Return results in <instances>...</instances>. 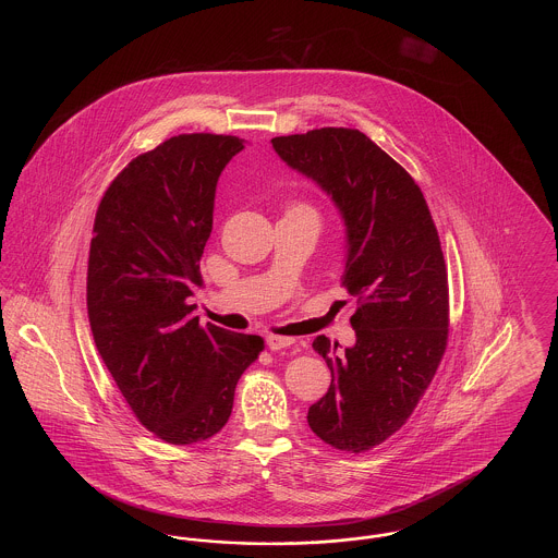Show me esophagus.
I'll list each match as a JSON object with an SVG mask.
<instances>
[{
    "label": "esophagus",
    "instance_id": "34e87169",
    "mask_svg": "<svg viewBox=\"0 0 558 558\" xmlns=\"http://www.w3.org/2000/svg\"><path fill=\"white\" fill-rule=\"evenodd\" d=\"M294 343V339L291 337H278V335H267L266 337V345L271 349V351H278V349H287V347H291Z\"/></svg>",
    "mask_w": 558,
    "mask_h": 558
}]
</instances>
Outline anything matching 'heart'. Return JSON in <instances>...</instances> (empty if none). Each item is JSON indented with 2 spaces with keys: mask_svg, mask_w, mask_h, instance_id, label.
I'll list each match as a JSON object with an SVG mask.
<instances>
[{
  "mask_svg": "<svg viewBox=\"0 0 558 558\" xmlns=\"http://www.w3.org/2000/svg\"><path fill=\"white\" fill-rule=\"evenodd\" d=\"M292 211L307 213V215H312V217L318 221V215H316V211H314L312 207H307V205H296V207H292Z\"/></svg>",
  "mask_w": 558,
  "mask_h": 558,
  "instance_id": "heart-1",
  "label": "heart"
}]
</instances>
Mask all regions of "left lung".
Segmentation results:
<instances>
[{
  "mask_svg": "<svg viewBox=\"0 0 558 558\" xmlns=\"http://www.w3.org/2000/svg\"><path fill=\"white\" fill-rule=\"evenodd\" d=\"M291 169L318 184L345 226L343 287L355 299V343L324 335L314 349L330 387L307 423L337 450H371L410 418L448 345V271L425 196L366 133L322 128L271 140Z\"/></svg>",
  "mask_w": 558,
  "mask_h": 558,
  "instance_id": "obj_1",
  "label": "left lung"
}]
</instances>
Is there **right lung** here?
Returning <instances> with one entry per match:
<instances>
[{"mask_svg": "<svg viewBox=\"0 0 558 558\" xmlns=\"http://www.w3.org/2000/svg\"><path fill=\"white\" fill-rule=\"evenodd\" d=\"M242 148L236 135L169 137L112 180L94 221V341L135 418L173 446L223 428L242 372L264 349L257 335L201 326L190 305L211 236L217 180Z\"/></svg>", "mask_w": 558, "mask_h": 558, "instance_id": "right-lung-1", "label": "right lung"}]
</instances>
